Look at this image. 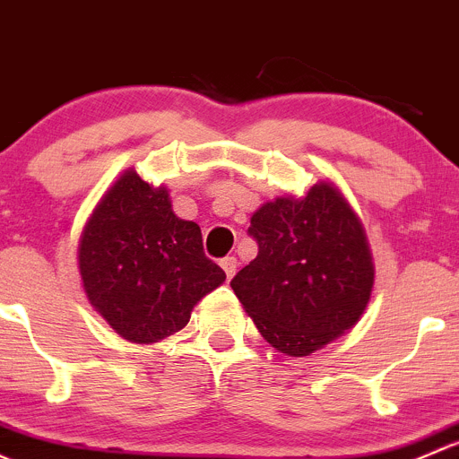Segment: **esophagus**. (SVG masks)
<instances>
[{
  "instance_id": "esophagus-1",
  "label": "esophagus",
  "mask_w": 459,
  "mask_h": 459,
  "mask_svg": "<svg viewBox=\"0 0 459 459\" xmlns=\"http://www.w3.org/2000/svg\"><path fill=\"white\" fill-rule=\"evenodd\" d=\"M221 267L225 269V273H228V278H231L236 273V267H238V261H236L234 256H225L223 261H221Z\"/></svg>"
}]
</instances>
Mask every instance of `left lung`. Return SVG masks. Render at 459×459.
Returning a JSON list of instances; mask_svg holds the SVG:
<instances>
[{
	"instance_id": "left-lung-1",
	"label": "left lung",
	"mask_w": 459,
	"mask_h": 459,
	"mask_svg": "<svg viewBox=\"0 0 459 459\" xmlns=\"http://www.w3.org/2000/svg\"><path fill=\"white\" fill-rule=\"evenodd\" d=\"M247 231L258 256L230 285L273 349L309 356L360 320L376 269L365 228L333 183L264 203Z\"/></svg>"
}]
</instances>
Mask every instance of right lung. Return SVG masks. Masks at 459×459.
<instances>
[{
    "instance_id": "add662e5",
    "label": "right lung",
    "mask_w": 459,
    "mask_h": 459,
    "mask_svg": "<svg viewBox=\"0 0 459 459\" xmlns=\"http://www.w3.org/2000/svg\"><path fill=\"white\" fill-rule=\"evenodd\" d=\"M90 305L121 338L150 344L181 332L225 272L203 252L201 228L178 219L168 190L126 169L90 214L79 238Z\"/></svg>"
}]
</instances>
